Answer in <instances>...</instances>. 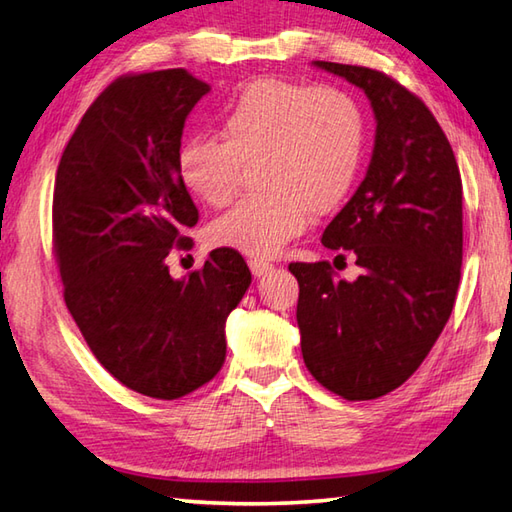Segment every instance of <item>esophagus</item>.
<instances>
[{
  "mask_svg": "<svg viewBox=\"0 0 512 512\" xmlns=\"http://www.w3.org/2000/svg\"><path fill=\"white\" fill-rule=\"evenodd\" d=\"M248 266H250V273H253L255 277H262V275H266L268 271H273V264L266 262V259H262V257L250 259Z\"/></svg>",
  "mask_w": 512,
  "mask_h": 512,
  "instance_id": "obj_1",
  "label": "esophagus"
}]
</instances>
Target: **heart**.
Masks as SVG:
<instances>
[{
  "mask_svg": "<svg viewBox=\"0 0 512 512\" xmlns=\"http://www.w3.org/2000/svg\"><path fill=\"white\" fill-rule=\"evenodd\" d=\"M219 138L181 145V183L208 206H226L241 165L257 163L266 192L237 201L210 226L219 246L273 255L306 228L309 212L336 210L356 181L365 152V116L347 91L275 78L255 80L219 116Z\"/></svg>",
  "mask_w": 512,
  "mask_h": 512,
  "instance_id": "obj_1",
  "label": "heart"
}]
</instances>
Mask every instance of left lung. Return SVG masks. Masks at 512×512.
I'll return each instance as SVG.
<instances>
[{
	"label": "left lung",
	"instance_id": "left-lung-1",
	"mask_svg": "<svg viewBox=\"0 0 512 512\" xmlns=\"http://www.w3.org/2000/svg\"><path fill=\"white\" fill-rule=\"evenodd\" d=\"M313 67L360 87L376 118L367 174L324 228L322 244L351 250L353 282L329 262H293L304 365L329 392L371 401L401 387L434 347L461 280V174L421 98L376 69ZM342 257V255H340Z\"/></svg>",
	"mask_w": 512,
	"mask_h": 512
}]
</instances>
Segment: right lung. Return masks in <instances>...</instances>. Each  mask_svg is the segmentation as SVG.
<instances>
[{
	"label": "right lung",
	"instance_id": "1",
	"mask_svg": "<svg viewBox=\"0 0 512 512\" xmlns=\"http://www.w3.org/2000/svg\"><path fill=\"white\" fill-rule=\"evenodd\" d=\"M210 85L185 69L129 73L82 116L53 190V253L64 302L89 349L138 394L174 401L217 376L226 320L250 286L237 250L174 280L199 210L176 159L185 118Z\"/></svg>",
	"mask_w": 512,
	"mask_h": 512
}]
</instances>
